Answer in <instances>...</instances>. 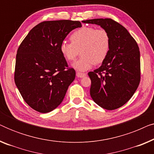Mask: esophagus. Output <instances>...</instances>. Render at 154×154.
<instances>
[{
    "label": "esophagus",
    "instance_id": "obj_1",
    "mask_svg": "<svg viewBox=\"0 0 154 154\" xmlns=\"http://www.w3.org/2000/svg\"><path fill=\"white\" fill-rule=\"evenodd\" d=\"M76 76L78 78H83L86 76V73H79L77 72L76 73Z\"/></svg>",
    "mask_w": 154,
    "mask_h": 154
}]
</instances>
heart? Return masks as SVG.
Segmentation results:
<instances>
[{
	"instance_id": "1",
	"label": "heart",
	"mask_w": 154,
	"mask_h": 154,
	"mask_svg": "<svg viewBox=\"0 0 154 154\" xmlns=\"http://www.w3.org/2000/svg\"><path fill=\"white\" fill-rule=\"evenodd\" d=\"M70 41L71 43L62 41L60 45V51L65 60L71 62L80 50L81 57L71 65L80 72L89 70L94 64H102L110 51V35L103 29L83 26L71 33Z\"/></svg>"
}]
</instances>
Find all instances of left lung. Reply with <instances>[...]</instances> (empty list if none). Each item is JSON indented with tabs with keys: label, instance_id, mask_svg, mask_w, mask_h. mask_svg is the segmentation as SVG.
Returning <instances> with one entry per match:
<instances>
[{
	"label": "left lung",
	"instance_id": "obj_1",
	"mask_svg": "<svg viewBox=\"0 0 154 154\" xmlns=\"http://www.w3.org/2000/svg\"><path fill=\"white\" fill-rule=\"evenodd\" d=\"M97 24L109 33L111 48L100 68L88 73L90 96L106 110H114L133 95L140 81V53L135 40L127 29L111 19L82 21Z\"/></svg>",
	"mask_w": 154,
	"mask_h": 154
}]
</instances>
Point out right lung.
<instances>
[{
    "label": "right lung",
    "instance_id": "obj_1",
    "mask_svg": "<svg viewBox=\"0 0 154 154\" xmlns=\"http://www.w3.org/2000/svg\"><path fill=\"white\" fill-rule=\"evenodd\" d=\"M79 21L56 20L40 23L29 31L18 48L14 82L29 106L41 113L56 109L75 77L73 69L60 51V45Z\"/></svg>",
    "mask_w": 154,
    "mask_h": 154
}]
</instances>
